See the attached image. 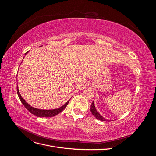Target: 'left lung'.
Returning <instances> with one entry per match:
<instances>
[{"mask_svg":"<svg viewBox=\"0 0 156 156\" xmlns=\"http://www.w3.org/2000/svg\"><path fill=\"white\" fill-rule=\"evenodd\" d=\"M91 112L92 113V115L95 116L97 119L100 120H101V121H105V119H103V118L99 114L98 112L96 111V108H95V106H94V102L92 103V105H91Z\"/></svg>","mask_w":156,"mask_h":156,"instance_id":"obj_1","label":"left lung"}]
</instances>
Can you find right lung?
I'll return each mask as SVG.
<instances>
[{
  "mask_svg": "<svg viewBox=\"0 0 156 156\" xmlns=\"http://www.w3.org/2000/svg\"><path fill=\"white\" fill-rule=\"evenodd\" d=\"M27 53H28V52H27L25 55ZM17 95H18L19 98H20L21 103H23V105H24L27 109L30 112H31L32 114H33V115L37 116V117H52V116H54L56 115H58V114H59L60 112H62L64 109L66 107L67 105L68 104L69 101V100L64 105H62V107L58 108H56V109H53V110L38 109V108H36L31 107L30 105L28 104V103L25 101L24 99H23L21 97L20 92H19L17 85Z\"/></svg>",
  "mask_w": 156,
  "mask_h": 156,
  "instance_id": "obj_1",
  "label": "right lung"
}]
</instances>
